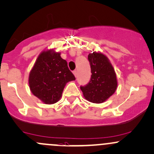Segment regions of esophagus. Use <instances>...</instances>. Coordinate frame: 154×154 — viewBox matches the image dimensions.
<instances>
[{"instance_id":"34e87169","label":"esophagus","mask_w":154,"mask_h":154,"mask_svg":"<svg viewBox=\"0 0 154 154\" xmlns=\"http://www.w3.org/2000/svg\"><path fill=\"white\" fill-rule=\"evenodd\" d=\"M73 74H74V75L75 76V77H77V70H74V71H73Z\"/></svg>"}]
</instances>
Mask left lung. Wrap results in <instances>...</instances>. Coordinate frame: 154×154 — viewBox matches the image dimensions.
<instances>
[{
	"label": "left lung",
	"instance_id": "1",
	"mask_svg": "<svg viewBox=\"0 0 154 154\" xmlns=\"http://www.w3.org/2000/svg\"><path fill=\"white\" fill-rule=\"evenodd\" d=\"M91 65V77L85 86H80L84 97L93 103L105 102L116 92L118 82L112 64L102 52H93L88 56Z\"/></svg>",
	"mask_w": 154,
	"mask_h": 154
}]
</instances>
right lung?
<instances>
[{"mask_svg": "<svg viewBox=\"0 0 154 154\" xmlns=\"http://www.w3.org/2000/svg\"><path fill=\"white\" fill-rule=\"evenodd\" d=\"M75 80L60 52L44 50L37 58L29 74V87L32 94L45 104L60 100L66 84Z\"/></svg>", "mask_w": 154, "mask_h": 154, "instance_id": "obj_1", "label": "right lung"}]
</instances>
